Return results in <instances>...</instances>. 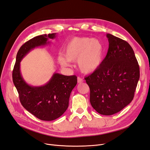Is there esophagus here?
<instances>
[{
    "mask_svg": "<svg viewBox=\"0 0 150 150\" xmlns=\"http://www.w3.org/2000/svg\"><path fill=\"white\" fill-rule=\"evenodd\" d=\"M84 81V80L81 78H80V77H78V83H79V84H81V83H82Z\"/></svg>",
    "mask_w": 150,
    "mask_h": 150,
    "instance_id": "34e87169",
    "label": "esophagus"
}]
</instances>
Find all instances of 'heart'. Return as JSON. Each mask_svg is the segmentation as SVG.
I'll list each match as a JSON object with an SVG mask.
<instances>
[{
    "label": "heart",
    "instance_id": "heart-1",
    "mask_svg": "<svg viewBox=\"0 0 150 150\" xmlns=\"http://www.w3.org/2000/svg\"><path fill=\"white\" fill-rule=\"evenodd\" d=\"M64 54L58 57L64 67L70 66L69 62L78 61L81 72L91 73L101 65L103 59L104 46L100 40L90 38H74L67 43Z\"/></svg>",
    "mask_w": 150,
    "mask_h": 150
}]
</instances>
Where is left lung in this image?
I'll use <instances>...</instances> for the list:
<instances>
[{
	"label": "left lung",
	"mask_w": 150,
	"mask_h": 150,
	"mask_svg": "<svg viewBox=\"0 0 150 150\" xmlns=\"http://www.w3.org/2000/svg\"><path fill=\"white\" fill-rule=\"evenodd\" d=\"M109 48L101 65L85 78L90 103L98 113L112 115L132 101L139 79L133 49L125 40L107 34Z\"/></svg>",
	"instance_id": "8db88e82"
}]
</instances>
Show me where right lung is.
I'll return each mask as SVG.
<instances>
[{
    "label": "right lung",
    "instance_id": "add662e5",
    "mask_svg": "<svg viewBox=\"0 0 150 150\" xmlns=\"http://www.w3.org/2000/svg\"><path fill=\"white\" fill-rule=\"evenodd\" d=\"M56 33L36 36L24 44L16 56L12 72L13 83L19 95L22 105L31 114L43 121H52L62 116L69 106L72 90L77 84V77L54 73L48 82L41 86H32L21 75L20 62L32 49L49 44Z\"/></svg>",
    "mask_w": 150,
    "mask_h": 150
}]
</instances>
